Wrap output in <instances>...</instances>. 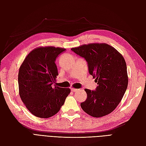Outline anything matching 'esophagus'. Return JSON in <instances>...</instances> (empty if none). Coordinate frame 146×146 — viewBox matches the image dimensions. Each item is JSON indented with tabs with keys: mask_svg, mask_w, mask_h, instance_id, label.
Segmentation results:
<instances>
[{
	"mask_svg": "<svg viewBox=\"0 0 146 146\" xmlns=\"http://www.w3.org/2000/svg\"><path fill=\"white\" fill-rule=\"evenodd\" d=\"M78 90H77V89H76V88H71V91H73V92H76V91H77Z\"/></svg>",
	"mask_w": 146,
	"mask_h": 146,
	"instance_id": "1",
	"label": "esophagus"
}]
</instances>
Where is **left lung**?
I'll return each instance as SVG.
<instances>
[{"mask_svg":"<svg viewBox=\"0 0 146 146\" xmlns=\"http://www.w3.org/2000/svg\"><path fill=\"white\" fill-rule=\"evenodd\" d=\"M71 50L86 60L89 73L98 85L96 91L85 89L87 99L80 104L82 110L94 117L111 113L120 103L128 86L123 56L105 43L83 44Z\"/></svg>","mask_w":146,"mask_h":146,"instance_id":"obj_1","label":"left lung"}]
</instances>
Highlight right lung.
<instances>
[{
  "label": "right lung",
  "instance_id": "add662e5",
  "mask_svg": "<svg viewBox=\"0 0 146 146\" xmlns=\"http://www.w3.org/2000/svg\"><path fill=\"white\" fill-rule=\"evenodd\" d=\"M66 48L39 47L31 51L18 73L20 98L34 116L48 118L58 113L69 94V88L53 86L58 76L56 57Z\"/></svg>",
  "mask_w": 146,
  "mask_h": 146
}]
</instances>
